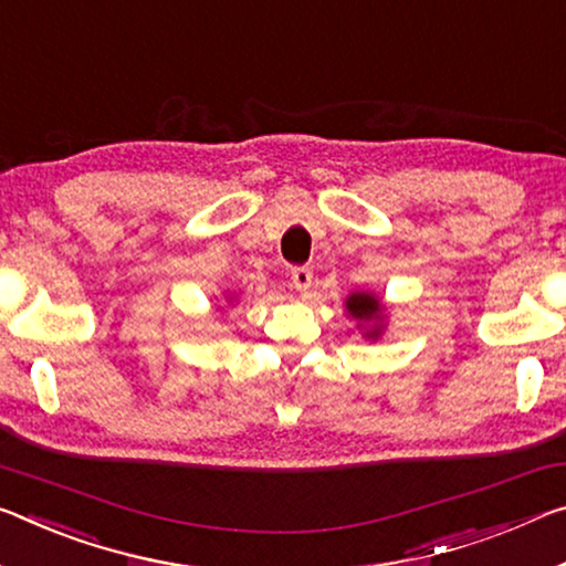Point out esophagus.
<instances>
[{
    "instance_id": "34e87169",
    "label": "esophagus",
    "mask_w": 566,
    "mask_h": 566,
    "mask_svg": "<svg viewBox=\"0 0 566 566\" xmlns=\"http://www.w3.org/2000/svg\"><path fill=\"white\" fill-rule=\"evenodd\" d=\"M292 284L297 292H307L312 286V269L310 266H294L292 269Z\"/></svg>"
}]
</instances>
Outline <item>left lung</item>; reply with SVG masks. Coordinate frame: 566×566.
Listing matches in <instances>:
<instances>
[{"instance_id":"obj_1","label":"left lung","mask_w":566,"mask_h":566,"mask_svg":"<svg viewBox=\"0 0 566 566\" xmlns=\"http://www.w3.org/2000/svg\"><path fill=\"white\" fill-rule=\"evenodd\" d=\"M345 310L349 317H355L357 322H373L370 329H365V337H373L378 339L380 332H382V304L380 300L375 297L370 292H353L349 297L345 300Z\"/></svg>"}]
</instances>
